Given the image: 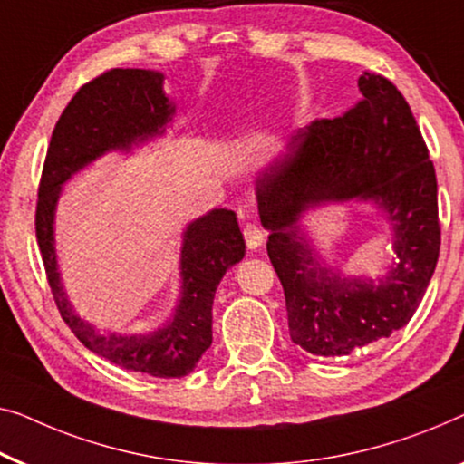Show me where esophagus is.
I'll return each instance as SVG.
<instances>
[{"label": "esophagus", "instance_id": "esophagus-1", "mask_svg": "<svg viewBox=\"0 0 464 464\" xmlns=\"http://www.w3.org/2000/svg\"><path fill=\"white\" fill-rule=\"evenodd\" d=\"M264 238H266V234L259 226H255V224L245 226V243H246L248 248L261 246V245H264Z\"/></svg>", "mask_w": 464, "mask_h": 464}]
</instances>
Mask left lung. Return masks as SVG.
Instances as JSON below:
<instances>
[{
  "instance_id": "obj_1",
  "label": "left lung",
  "mask_w": 464,
  "mask_h": 464,
  "mask_svg": "<svg viewBox=\"0 0 464 464\" xmlns=\"http://www.w3.org/2000/svg\"><path fill=\"white\" fill-rule=\"evenodd\" d=\"M358 87V106L293 131L255 179L291 339L322 358L349 355L406 326L440 255L438 179L411 106L374 72H364ZM349 199L377 206L386 218L394 259L385 277H352L331 266L300 224L307 210Z\"/></svg>"
}]
</instances>
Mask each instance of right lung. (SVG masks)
Here are the masks:
<instances>
[{"mask_svg": "<svg viewBox=\"0 0 464 464\" xmlns=\"http://www.w3.org/2000/svg\"><path fill=\"white\" fill-rule=\"evenodd\" d=\"M165 75L149 69H112L85 83L60 115L45 157L35 230L60 315L100 358L159 379L186 377L209 349L213 297L224 274L245 257L237 213L213 209L186 226L179 251V299L171 318L150 333H100L75 312L58 270L56 207L64 184L109 152H131L163 138L176 104Z\"/></svg>", "mask_w": 464, "mask_h": 464, "instance_id": "right-lung-1", "label": "right lung"}]
</instances>
